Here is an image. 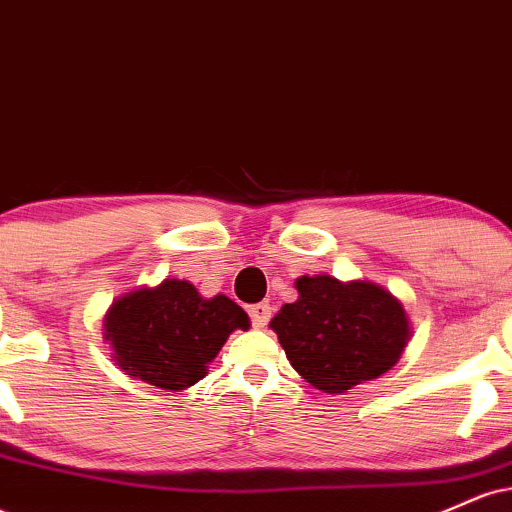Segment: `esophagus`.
Instances as JSON below:
<instances>
[{"instance_id":"esophagus-1","label":"esophagus","mask_w":512,"mask_h":512,"mask_svg":"<svg viewBox=\"0 0 512 512\" xmlns=\"http://www.w3.org/2000/svg\"><path fill=\"white\" fill-rule=\"evenodd\" d=\"M269 317H272V308H269V303H257L250 308V320L255 327L267 325Z\"/></svg>"}]
</instances>
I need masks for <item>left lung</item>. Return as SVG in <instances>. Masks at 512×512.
Listing matches in <instances>:
<instances>
[{
  "mask_svg": "<svg viewBox=\"0 0 512 512\" xmlns=\"http://www.w3.org/2000/svg\"><path fill=\"white\" fill-rule=\"evenodd\" d=\"M298 301L281 305L269 327L305 383L339 395L375 380L411 339L402 301L373 281L298 276Z\"/></svg>",
  "mask_w": 512,
  "mask_h": 512,
  "instance_id": "1",
  "label": "left lung"
}]
</instances>
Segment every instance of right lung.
Returning a JSON list of instances; mask_svg holds the SVG:
<instances>
[{
	"instance_id": "1",
	"label": "right lung",
	"mask_w": 512,
	"mask_h": 512,
	"mask_svg": "<svg viewBox=\"0 0 512 512\" xmlns=\"http://www.w3.org/2000/svg\"><path fill=\"white\" fill-rule=\"evenodd\" d=\"M236 330H250L248 313L223 293L204 298L185 279L122 293L103 317L117 368L168 392L199 383Z\"/></svg>"
}]
</instances>
